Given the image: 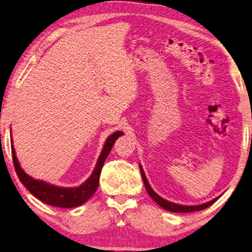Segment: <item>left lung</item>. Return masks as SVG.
<instances>
[{"label":"left lung","instance_id":"obj_1","mask_svg":"<svg viewBox=\"0 0 252 252\" xmlns=\"http://www.w3.org/2000/svg\"><path fill=\"white\" fill-rule=\"evenodd\" d=\"M140 171H141V176H142V181L145 183V186H146V189L148 191V194L150 195V197L154 199V201L157 203V204L162 207V209H165L167 211H170V212H176V213H189V212H195V211H201V210H204L206 207H209L210 205H212L213 203L217 201V198L212 199V201L204 203V204H201V205H191V206H186V205H179V204H175V203H171L169 201H167V199L162 198L159 196L158 194L155 193V190L151 189V186L149 185V183H148L147 178H146V175L143 173V169L142 167L140 166Z\"/></svg>","mask_w":252,"mask_h":252}]
</instances>
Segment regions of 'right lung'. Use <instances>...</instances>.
Listing matches in <instances>:
<instances>
[{"instance_id": "right-lung-1", "label": "right lung", "mask_w": 252, "mask_h": 252, "mask_svg": "<svg viewBox=\"0 0 252 252\" xmlns=\"http://www.w3.org/2000/svg\"><path fill=\"white\" fill-rule=\"evenodd\" d=\"M122 134V131H117V132L111 134L110 137L106 139L104 147H103L102 154L99 155L94 171L92 173L89 179L84 182L82 185H79L78 187H71V189L58 187L51 185V184H48L46 182L38 181V179H33L32 177H30L29 175H27L25 173V170L20 167L17 156H15L14 147L13 145H11L12 159H13L14 169L17 171L20 182L27 187L28 190H29L33 196L40 199L41 202L53 206L63 207V209H70V207L79 206L84 204L87 199L93 196L95 190L97 189L99 183V175H101L103 163H104L105 159L107 158V156H109L115 140Z\"/></svg>"}]
</instances>
